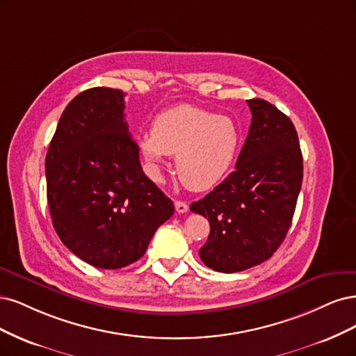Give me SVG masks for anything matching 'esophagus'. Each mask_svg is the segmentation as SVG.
Masks as SVG:
<instances>
[{
  "instance_id": "esophagus-1",
  "label": "esophagus",
  "mask_w": 356,
  "mask_h": 356,
  "mask_svg": "<svg viewBox=\"0 0 356 356\" xmlns=\"http://www.w3.org/2000/svg\"><path fill=\"white\" fill-rule=\"evenodd\" d=\"M175 207H176V211H177L179 214H183V213H186V211L189 210L188 204L183 202V201H176V202H175Z\"/></svg>"
}]
</instances>
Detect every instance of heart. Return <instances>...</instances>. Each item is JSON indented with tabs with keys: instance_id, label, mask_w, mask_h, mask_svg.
I'll use <instances>...</instances> for the list:
<instances>
[{
	"instance_id": "obj_1",
	"label": "heart",
	"mask_w": 356,
	"mask_h": 356,
	"mask_svg": "<svg viewBox=\"0 0 356 356\" xmlns=\"http://www.w3.org/2000/svg\"><path fill=\"white\" fill-rule=\"evenodd\" d=\"M241 143L236 122L191 105L159 113L151 134L139 139L140 151L154 170L165 155H176V171L192 191H209L231 171Z\"/></svg>"
}]
</instances>
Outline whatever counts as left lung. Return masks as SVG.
Instances as JSON below:
<instances>
[{"label":"left lung","instance_id":"1","mask_svg":"<svg viewBox=\"0 0 356 356\" xmlns=\"http://www.w3.org/2000/svg\"><path fill=\"white\" fill-rule=\"evenodd\" d=\"M251 125L232 171L191 211L207 217L200 257L232 273L268 260L289 232L303 180V156L291 120L263 99L247 100Z\"/></svg>","mask_w":356,"mask_h":356}]
</instances>
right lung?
Instances as JSON below:
<instances>
[{
	"label": "right lung",
	"mask_w": 356,
	"mask_h": 356,
	"mask_svg": "<svg viewBox=\"0 0 356 356\" xmlns=\"http://www.w3.org/2000/svg\"><path fill=\"white\" fill-rule=\"evenodd\" d=\"M124 93L95 87L62 113L45 156L56 234L91 266L120 269L139 260L173 201L149 180L124 120Z\"/></svg>",
	"instance_id": "add662e5"
}]
</instances>
